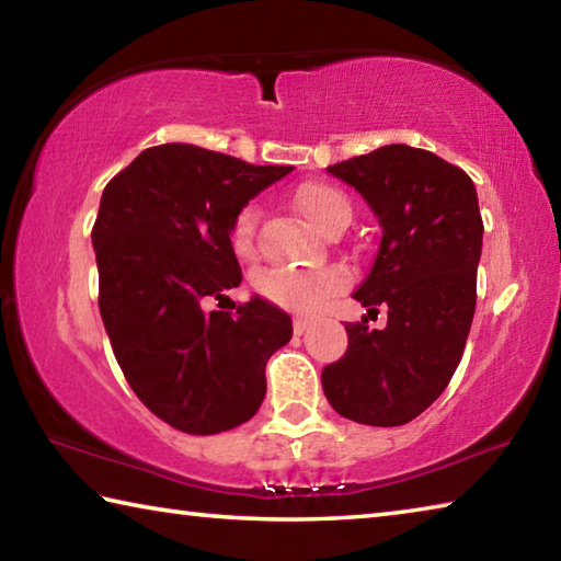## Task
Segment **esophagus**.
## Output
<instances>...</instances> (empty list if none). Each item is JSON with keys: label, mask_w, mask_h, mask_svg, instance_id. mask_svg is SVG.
<instances>
[{"label": "esophagus", "mask_w": 561, "mask_h": 561, "mask_svg": "<svg viewBox=\"0 0 561 561\" xmlns=\"http://www.w3.org/2000/svg\"><path fill=\"white\" fill-rule=\"evenodd\" d=\"M311 324H314V319L309 317H294V334H304Z\"/></svg>", "instance_id": "esophagus-1"}]
</instances>
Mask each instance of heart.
<instances>
[{"instance_id":"obj_1","label":"heart","mask_w":561,"mask_h":561,"mask_svg":"<svg viewBox=\"0 0 561 561\" xmlns=\"http://www.w3.org/2000/svg\"><path fill=\"white\" fill-rule=\"evenodd\" d=\"M294 207L304 215L311 227L324 232L336 215L348 213L346 195L329 183H304L294 190ZM260 222V207L244 205L232 222L234 252L250 254L254 247V230ZM254 287L264 299L277 307L311 314L344 287V277L336 270H267L254 279Z\"/></svg>"}]
</instances>
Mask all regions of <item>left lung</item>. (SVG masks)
Masks as SVG:
<instances>
[{
  "label": "left lung",
  "mask_w": 561,
  "mask_h": 561,
  "mask_svg": "<svg viewBox=\"0 0 561 561\" xmlns=\"http://www.w3.org/2000/svg\"><path fill=\"white\" fill-rule=\"evenodd\" d=\"M327 170L364 195L383 230L354 299L388 309V324H346V354L321 371V386L339 415L393 428L445 391L462 358L482 252L478 193L458 165L401 144Z\"/></svg>",
  "instance_id": "8db88e82"
}]
</instances>
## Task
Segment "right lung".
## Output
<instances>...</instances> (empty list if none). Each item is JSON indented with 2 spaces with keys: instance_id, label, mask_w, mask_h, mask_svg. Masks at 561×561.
<instances>
[{
  "instance_id": "obj_1",
  "label": "right lung",
  "mask_w": 561,
  "mask_h": 561,
  "mask_svg": "<svg viewBox=\"0 0 561 561\" xmlns=\"http://www.w3.org/2000/svg\"><path fill=\"white\" fill-rule=\"evenodd\" d=\"M291 170L165 144L103 190L91 230L103 327L133 393L178 431L215 435L250 421L267 393L264 366L291 339L289 314L260 297L203 309L242 282L237 213Z\"/></svg>"
}]
</instances>
